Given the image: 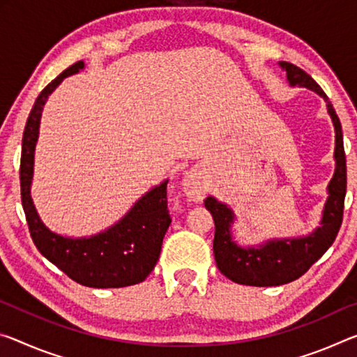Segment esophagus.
<instances>
[{
    "instance_id": "34e87169",
    "label": "esophagus",
    "mask_w": 357,
    "mask_h": 357,
    "mask_svg": "<svg viewBox=\"0 0 357 357\" xmlns=\"http://www.w3.org/2000/svg\"><path fill=\"white\" fill-rule=\"evenodd\" d=\"M183 190L184 195L190 202H202L206 194V185L203 181L202 174L197 169H190L183 179Z\"/></svg>"
}]
</instances>
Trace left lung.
<instances>
[{
    "mask_svg": "<svg viewBox=\"0 0 357 357\" xmlns=\"http://www.w3.org/2000/svg\"><path fill=\"white\" fill-rule=\"evenodd\" d=\"M278 65L282 71H286V79L291 87H307L326 101L327 112L335 130V172L327 185V200L322 208L319 227L308 235L296 238H271L259 245L241 246L231 231V225L236 220L234 209L213 195L205 200V206L213 214L216 225L213 250L218 268L229 280L246 286H281L301 278L335 240L342 225L343 203L347 195V157L343 149L340 119L313 77L287 61H278Z\"/></svg>",
    "mask_w": 357,
    "mask_h": 357,
    "instance_id": "1",
    "label": "left lung"
}]
</instances>
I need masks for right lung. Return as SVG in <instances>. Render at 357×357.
<instances>
[{
  "instance_id": "1",
  "label": "right lung",
  "mask_w": 357,
  "mask_h": 357,
  "mask_svg": "<svg viewBox=\"0 0 357 357\" xmlns=\"http://www.w3.org/2000/svg\"><path fill=\"white\" fill-rule=\"evenodd\" d=\"M84 66V61H77L56 76L39 93L31 107L22 139V206L38 251L73 281L98 289L126 287L148 278L160 256L163 236L172 224L167 206L168 179L146 192L111 227L79 238L50 230L43 222L31 199L35 149L44 105L63 79L82 71Z\"/></svg>"
}]
</instances>
